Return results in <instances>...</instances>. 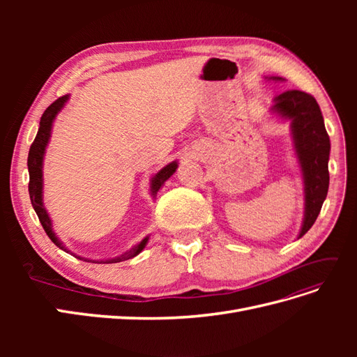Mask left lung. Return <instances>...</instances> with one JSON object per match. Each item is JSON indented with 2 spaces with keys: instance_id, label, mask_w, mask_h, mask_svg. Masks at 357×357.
I'll use <instances>...</instances> for the list:
<instances>
[{
  "instance_id": "1",
  "label": "left lung",
  "mask_w": 357,
  "mask_h": 357,
  "mask_svg": "<svg viewBox=\"0 0 357 357\" xmlns=\"http://www.w3.org/2000/svg\"><path fill=\"white\" fill-rule=\"evenodd\" d=\"M283 80L282 77H265ZM271 112L282 121L290 122V135L304 181V219L298 238L304 236L321 210L329 189L331 142L325 121L314 96L302 91H286L277 95Z\"/></svg>"
}]
</instances>
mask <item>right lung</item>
Here are the masks:
<instances>
[{"label": "right lung", "instance_id": "right-lung-1", "mask_svg": "<svg viewBox=\"0 0 357 357\" xmlns=\"http://www.w3.org/2000/svg\"><path fill=\"white\" fill-rule=\"evenodd\" d=\"M70 100V95H63L61 98H58L55 102L50 104L46 112L43 113L41 121H40V128L37 137L32 143L31 149H29V155H28V171H29V198H31V204L34 207L40 223L43 225V229L46 231V234L49 235V238L52 240V243H55V245H58L61 250L71 253L68 248L63 245V243L59 240V236L53 231V225H52V219L50 215L45 207V202H43V162H45V155H46V147L50 142V135H52V128H53V122H55L56 116L59 114V112L66 107V104ZM178 168V162L172 160L169 162L168 165H165L162 169H159L156 174L150 178V195L155 199L156 193L159 192V189L164 186V183L174 174L176 169ZM149 241V235L146 238H143L138 244L132 245L129 248L128 252H125L121 256H116L112 259H101V261H95V259H89V257H82L71 253L73 256H75L80 261H86V262H92V264H117L122 261H128V259H132L137 255L142 253L144 250V247Z\"/></svg>", "mask_w": 357, "mask_h": 357}]
</instances>
